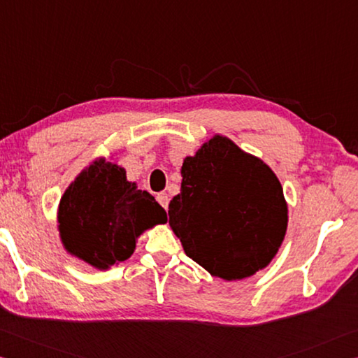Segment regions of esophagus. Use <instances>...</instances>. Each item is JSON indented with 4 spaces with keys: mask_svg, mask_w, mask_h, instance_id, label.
<instances>
[{
    "mask_svg": "<svg viewBox=\"0 0 358 358\" xmlns=\"http://www.w3.org/2000/svg\"><path fill=\"white\" fill-rule=\"evenodd\" d=\"M157 203H159L163 209H168V204H169V198L165 192H162L157 195Z\"/></svg>",
    "mask_w": 358,
    "mask_h": 358,
    "instance_id": "34e87169",
    "label": "esophagus"
}]
</instances>
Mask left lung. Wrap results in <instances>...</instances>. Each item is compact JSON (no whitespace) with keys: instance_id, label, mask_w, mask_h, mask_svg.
Segmentation results:
<instances>
[{"instance_id":"left-lung-1","label":"left lung","mask_w":358,"mask_h":358,"mask_svg":"<svg viewBox=\"0 0 358 358\" xmlns=\"http://www.w3.org/2000/svg\"><path fill=\"white\" fill-rule=\"evenodd\" d=\"M168 217L189 258L215 277L242 280L277 255L287 206L272 169L217 135L184 160Z\"/></svg>"}]
</instances>
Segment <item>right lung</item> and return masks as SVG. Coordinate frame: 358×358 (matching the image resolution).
Listing matches in <instances>:
<instances>
[{
    "label": "right lung",
    "instance_id": "obj_1",
    "mask_svg": "<svg viewBox=\"0 0 358 358\" xmlns=\"http://www.w3.org/2000/svg\"><path fill=\"white\" fill-rule=\"evenodd\" d=\"M166 222V212L148 192L127 182L113 163L94 162L61 198L58 223L67 252L97 268L130 258L144 229Z\"/></svg>",
    "mask_w": 358,
    "mask_h": 358
}]
</instances>
